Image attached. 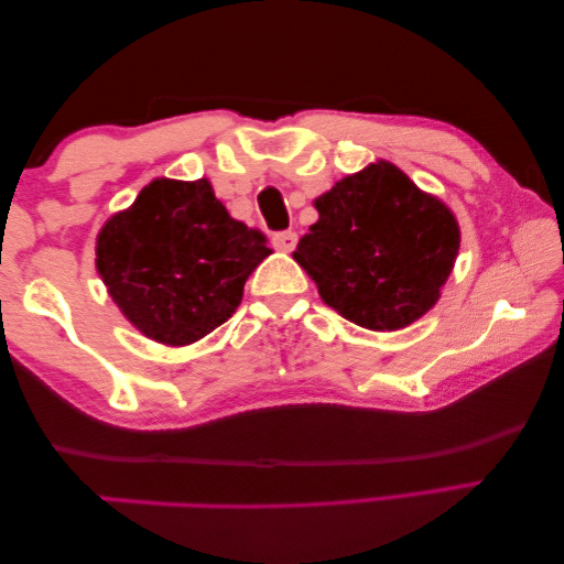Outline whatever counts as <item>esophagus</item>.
I'll list each match as a JSON object with an SVG mask.
<instances>
[{"mask_svg": "<svg viewBox=\"0 0 564 564\" xmlns=\"http://www.w3.org/2000/svg\"><path fill=\"white\" fill-rule=\"evenodd\" d=\"M272 245H274V249H280V252H292V249L297 247V235L280 232V235L272 237Z\"/></svg>", "mask_w": 564, "mask_h": 564, "instance_id": "1", "label": "esophagus"}]
</instances>
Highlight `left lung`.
I'll return each mask as SVG.
<instances>
[{
  "label": "left lung",
  "instance_id": "obj_1",
  "mask_svg": "<svg viewBox=\"0 0 564 564\" xmlns=\"http://www.w3.org/2000/svg\"><path fill=\"white\" fill-rule=\"evenodd\" d=\"M312 205L319 217L292 257L327 307L375 332L404 329L435 307L459 254L445 202L377 160Z\"/></svg>",
  "mask_w": 564,
  "mask_h": 564
}]
</instances>
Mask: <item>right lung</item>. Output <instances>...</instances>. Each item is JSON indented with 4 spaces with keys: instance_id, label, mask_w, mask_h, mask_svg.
Returning <instances> with one entry per match:
<instances>
[{
    "instance_id": "right-lung-1",
    "label": "right lung",
    "mask_w": 564,
    "mask_h": 564,
    "mask_svg": "<svg viewBox=\"0 0 564 564\" xmlns=\"http://www.w3.org/2000/svg\"><path fill=\"white\" fill-rule=\"evenodd\" d=\"M97 272L129 325L187 347L235 315L247 276L272 249L229 217L207 177H156L97 235Z\"/></svg>"
}]
</instances>
